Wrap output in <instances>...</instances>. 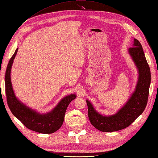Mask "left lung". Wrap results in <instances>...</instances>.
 Returning <instances> with one entry per match:
<instances>
[{"label": "left lung", "mask_w": 158, "mask_h": 158, "mask_svg": "<svg viewBox=\"0 0 158 158\" xmlns=\"http://www.w3.org/2000/svg\"><path fill=\"white\" fill-rule=\"evenodd\" d=\"M129 52L139 75L136 90L127 103L114 115L103 116L98 113L92 104L86 100L90 122L100 131L114 132L125 129L143 113L147 106L151 75L141 44L137 39H134L133 47L129 48Z\"/></svg>", "instance_id": "left-lung-1"}]
</instances>
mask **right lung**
<instances>
[{"instance_id":"1","label":"right lung","mask_w":158,"mask_h":158,"mask_svg":"<svg viewBox=\"0 0 158 158\" xmlns=\"http://www.w3.org/2000/svg\"><path fill=\"white\" fill-rule=\"evenodd\" d=\"M17 51L18 48L11 57L5 74L6 94L8 107L12 114L27 129L42 134L53 133L62 125L66 109L70 102L76 98V95L70 94L64 98L58 106L47 114H38L22 104L15 96L10 78L11 65Z\"/></svg>"}]
</instances>
